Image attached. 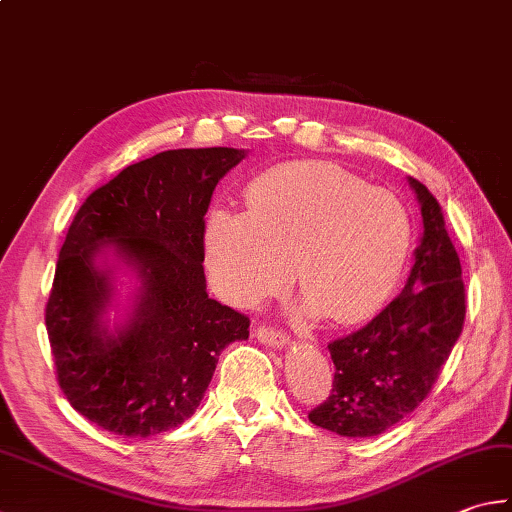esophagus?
Listing matches in <instances>:
<instances>
[{
  "mask_svg": "<svg viewBox=\"0 0 512 512\" xmlns=\"http://www.w3.org/2000/svg\"><path fill=\"white\" fill-rule=\"evenodd\" d=\"M256 336L260 343H265L269 347H287L289 345V339L281 332V330H274V327H258L256 330Z\"/></svg>",
  "mask_w": 512,
  "mask_h": 512,
  "instance_id": "esophagus-1",
  "label": "esophagus"
}]
</instances>
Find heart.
I'll list each match as a JSON object with an SVG mask.
<instances>
[{
  "instance_id": "1",
  "label": "heart",
  "mask_w": 512,
  "mask_h": 512,
  "mask_svg": "<svg viewBox=\"0 0 512 512\" xmlns=\"http://www.w3.org/2000/svg\"><path fill=\"white\" fill-rule=\"evenodd\" d=\"M205 238L209 272L229 301L276 292L294 260L303 310L354 323L399 285L414 227L390 191L332 165H289L249 187L247 209H211Z\"/></svg>"
}]
</instances>
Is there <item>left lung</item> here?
<instances>
[{"instance_id": "8db88e82", "label": "left lung", "mask_w": 512, "mask_h": 512, "mask_svg": "<svg viewBox=\"0 0 512 512\" xmlns=\"http://www.w3.org/2000/svg\"><path fill=\"white\" fill-rule=\"evenodd\" d=\"M421 209V238L408 283L372 321L336 339L332 392L310 412L318 428L341 437H376L428 397L466 318L457 249L426 185L408 178Z\"/></svg>"}]
</instances>
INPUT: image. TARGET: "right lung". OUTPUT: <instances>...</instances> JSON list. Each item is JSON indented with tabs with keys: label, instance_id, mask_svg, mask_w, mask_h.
<instances>
[{
	"label": "right lung",
	"instance_id": "right-lung-1",
	"mask_svg": "<svg viewBox=\"0 0 512 512\" xmlns=\"http://www.w3.org/2000/svg\"><path fill=\"white\" fill-rule=\"evenodd\" d=\"M245 149H171L122 169L77 209L46 303L57 383L95 426L124 437L178 428L249 318L207 294L205 214ZM112 263H108V256ZM137 276L113 328L114 260Z\"/></svg>",
	"mask_w": 512,
	"mask_h": 512
}]
</instances>
